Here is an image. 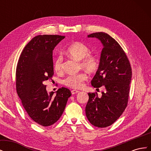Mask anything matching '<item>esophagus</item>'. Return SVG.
<instances>
[{"mask_svg":"<svg viewBox=\"0 0 151 151\" xmlns=\"http://www.w3.org/2000/svg\"><path fill=\"white\" fill-rule=\"evenodd\" d=\"M79 92V91H77V90H72V91H71V93H72V94H77V93H78Z\"/></svg>","mask_w":151,"mask_h":151,"instance_id":"obj_1","label":"esophagus"}]
</instances>
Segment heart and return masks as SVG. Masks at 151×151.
<instances>
[{"instance_id":"b5f03b06","label":"heart","mask_w":151,"mask_h":151,"mask_svg":"<svg viewBox=\"0 0 151 151\" xmlns=\"http://www.w3.org/2000/svg\"><path fill=\"white\" fill-rule=\"evenodd\" d=\"M66 52L70 56L80 60V66L90 72L97 69L99 62L97 57L89 53L90 48L88 45L81 42H75L71 43L66 49ZM54 70L60 73L62 71V58L57 57L54 62ZM88 78L85 72H81L77 74L68 75L63 80V83L67 87L74 89H79L83 87L84 82Z\"/></svg>"}]
</instances>
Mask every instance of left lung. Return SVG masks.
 Instances as JSON below:
<instances>
[{
  "mask_svg": "<svg viewBox=\"0 0 151 151\" xmlns=\"http://www.w3.org/2000/svg\"><path fill=\"white\" fill-rule=\"evenodd\" d=\"M103 45L98 70L91 81L94 88L104 86L101 97L89 93L86 115L91 124L99 128L112 125L125 109L129 101L132 68L125 52L108 34L98 32L88 35Z\"/></svg>",
  "mask_w": 151,
  "mask_h": 151,
  "instance_id": "1",
  "label": "left lung"
}]
</instances>
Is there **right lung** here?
<instances>
[{
  "mask_svg": "<svg viewBox=\"0 0 151 151\" xmlns=\"http://www.w3.org/2000/svg\"><path fill=\"white\" fill-rule=\"evenodd\" d=\"M65 38L60 35H38L26 45L16 67V91L27 113L38 124L50 126L64 111L70 91L59 88L48 94L45 82L53 75V50Z\"/></svg>",
  "mask_w": 151,
  "mask_h": 151,
  "instance_id": "add662e5",
  "label": "right lung"
}]
</instances>
